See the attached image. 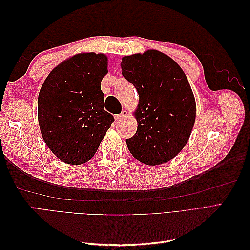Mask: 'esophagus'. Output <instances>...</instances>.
<instances>
[{
    "mask_svg": "<svg viewBox=\"0 0 250 250\" xmlns=\"http://www.w3.org/2000/svg\"><path fill=\"white\" fill-rule=\"evenodd\" d=\"M127 115H128V112H127L126 110H123L122 112L120 113V115H117V116L115 117V119H116V121H121V120L125 119V118L127 117Z\"/></svg>",
    "mask_w": 250,
    "mask_h": 250,
    "instance_id": "obj_1",
    "label": "esophagus"
}]
</instances>
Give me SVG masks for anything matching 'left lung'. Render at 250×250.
<instances>
[{"label":"left lung","mask_w":250,"mask_h":250,"mask_svg":"<svg viewBox=\"0 0 250 250\" xmlns=\"http://www.w3.org/2000/svg\"><path fill=\"white\" fill-rule=\"evenodd\" d=\"M123 76L139 94L133 116L138 129L127 147L138 161L165 164L186 146L196 119V101L186 74L176 62L157 50L124 56Z\"/></svg>","instance_id":"obj_1"}]
</instances>
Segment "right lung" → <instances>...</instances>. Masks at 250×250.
I'll return each instance as SVG.
<instances>
[{
    "label": "right lung",
    "mask_w": 250,
    "mask_h": 250,
    "mask_svg": "<svg viewBox=\"0 0 250 250\" xmlns=\"http://www.w3.org/2000/svg\"><path fill=\"white\" fill-rule=\"evenodd\" d=\"M107 65L103 53H78L56 65L41 87L37 119L42 137L65 164L88 162L115 120L103 105L101 81Z\"/></svg>",
    "instance_id": "obj_1"
}]
</instances>
